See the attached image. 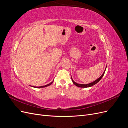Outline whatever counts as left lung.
Masks as SVG:
<instances>
[{
	"mask_svg": "<svg viewBox=\"0 0 128 128\" xmlns=\"http://www.w3.org/2000/svg\"><path fill=\"white\" fill-rule=\"evenodd\" d=\"M106 69L105 70H104V73L102 74V75L100 76L99 78H98L97 80H94V82H93L92 83H90L89 84H78V83H77L76 82H75L74 81V80H72V76H71V78H72V83L74 84L76 86H78V87H80V88H88V87H90V86H94V85H95L99 81L101 80L102 78V77H103V76L104 75V72H105V70H106Z\"/></svg>",
	"mask_w": 128,
	"mask_h": 128,
	"instance_id": "left-lung-1",
	"label": "left lung"
}]
</instances>
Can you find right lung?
I'll return each mask as SVG.
<instances>
[{
  "instance_id": "right-lung-1",
  "label": "right lung",
  "mask_w": 128,
  "mask_h": 128,
  "mask_svg": "<svg viewBox=\"0 0 128 128\" xmlns=\"http://www.w3.org/2000/svg\"><path fill=\"white\" fill-rule=\"evenodd\" d=\"M53 80L52 81V82H51V83H50V84H48L46 85V86H32V87H34V88H44V87H46V86H50V85H51V84H52V83H53Z\"/></svg>"
}]
</instances>
